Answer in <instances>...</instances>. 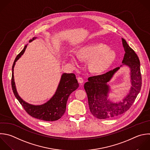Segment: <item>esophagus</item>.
Segmentation results:
<instances>
[{
    "label": "esophagus",
    "instance_id": "34e87169",
    "mask_svg": "<svg viewBox=\"0 0 150 150\" xmlns=\"http://www.w3.org/2000/svg\"><path fill=\"white\" fill-rule=\"evenodd\" d=\"M77 80H78V82L80 83V84H82L83 83V78L82 77H77Z\"/></svg>",
    "mask_w": 150,
    "mask_h": 150
}]
</instances>
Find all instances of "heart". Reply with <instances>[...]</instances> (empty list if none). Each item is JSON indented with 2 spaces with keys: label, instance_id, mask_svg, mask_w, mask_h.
Segmentation results:
<instances>
[{
  "label": "heart",
  "instance_id": "obj_1",
  "mask_svg": "<svg viewBox=\"0 0 150 150\" xmlns=\"http://www.w3.org/2000/svg\"><path fill=\"white\" fill-rule=\"evenodd\" d=\"M78 57L88 60L89 70L94 73H101L107 70L115 58V53L103 43H91L81 47L78 52ZM76 56H70L71 62L75 65L79 62Z\"/></svg>",
  "mask_w": 150,
  "mask_h": 150
}]
</instances>
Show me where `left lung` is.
I'll list each match as a JSON object with an SVG mask.
<instances>
[{"label": "left lung", "instance_id": "1", "mask_svg": "<svg viewBox=\"0 0 150 150\" xmlns=\"http://www.w3.org/2000/svg\"><path fill=\"white\" fill-rule=\"evenodd\" d=\"M122 42L125 51L122 63L130 69L132 83L130 92L123 101L113 103L107 99L109 87L106 83L110 81L120 67L104 74L88 77V81L84 86L87 94L90 111L98 119L115 117L126 112L132 105L141 88L142 79L139 58L122 38Z\"/></svg>", "mask_w": 150, "mask_h": 150}]
</instances>
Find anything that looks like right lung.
Listing matches in <instances>:
<instances>
[{
    "label": "right lung",
    "instance_id": "add662e5",
    "mask_svg": "<svg viewBox=\"0 0 150 150\" xmlns=\"http://www.w3.org/2000/svg\"><path fill=\"white\" fill-rule=\"evenodd\" d=\"M35 39L36 38H33L29 42ZM26 47L27 45L25 46L22 52L16 56L12 66L11 83L13 92L25 111L32 117L47 121L57 120L63 115L66 111L67 101L69 96L79 86L76 76L73 73H63L55 94L46 103L42 105H35L25 102L21 98L17 92L14 80L13 70L15 63L23 54Z\"/></svg>",
    "mask_w": 150,
    "mask_h": 150
}]
</instances>
